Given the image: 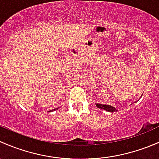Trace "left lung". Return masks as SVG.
<instances>
[{
    "label": "left lung",
    "instance_id": "1",
    "mask_svg": "<svg viewBox=\"0 0 159 159\" xmlns=\"http://www.w3.org/2000/svg\"><path fill=\"white\" fill-rule=\"evenodd\" d=\"M96 107L99 108V109H104V110L107 111V112H116V111H117V109H116L114 106H110V105H104V104L96 103Z\"/></svg>",
    "mask_w": 159,
    "mask_h": 159
}]
</instances>
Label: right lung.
I'll list each match as a JSON object with an SVG mask.
<instances>
[{"mask_svg":"<svg viewBox=\"0 0 159 159\" xmlns=\"http://www.w3.org/2000/svg\"><path fill=\"white\" fill-rule=\"evenodd\" d=\"M54 110H56V109H54ZM51 111H53V109H52V110Z\"/></svg>","mask_w":159,"mask_h":159,"instance_id":"right-lung-1","label":"right lung"}]
</instances>
